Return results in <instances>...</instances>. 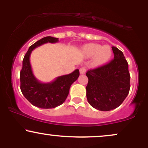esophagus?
Segmentation results:
<instances>
[{
	"mask_svg": "<svg viewBox=\"0 0 148 148\" xmlns=\"http://www.w3.org/2000/svg\"><path fill=\"white\" fill-rule=\"evenodd\" d=\"M79 72H80V74H84L86 72V69L84 67H81L79 69Z\"/></svg>",
	"mask_w": 148,
	"mask_h": 148,
	"instance_id": "34e87169",
	"label": "esophagus"
}]
</instances>
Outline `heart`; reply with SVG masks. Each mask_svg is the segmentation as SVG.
<instances>
[{
    "mask_svg": "<svg viewBox=\"0 0 148 148\" xmlns=\"http://www.w3.org/2000/svg\"><path fill=\"white\" fill-rule=\"evenodd\" d=\"M83 53L86 57H92V65L98 67L103 65L111 59L112 50L109 46H101L98 44H87L83 47Z\"/></svg>",
    "mask_w": 148,
    "mask_h": 148,
    "instance_id": "obj_1",
    "label": "heart"
}]
</instances>
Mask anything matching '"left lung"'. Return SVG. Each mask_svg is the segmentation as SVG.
Returning <instances> with one entry per match:
<instances>
[{
	"label": "left lung",
	"instance_id": "8db88e82",
	"mask_svg": "<svg viewBox=\"0 0 148 148\" xmlns=\"http://www.w3.org/2000/svg\"><path fill=\"white\" fill-rule=\"evenodd\" d=\"M114 58L109 63L86 73V97L93 108L102 111L115 109L123 102L130 89L128 63L123 53L112 47Z\"/></svg>",
	"mask_w": 148,
	"mask_h": 148
}]
</instances>
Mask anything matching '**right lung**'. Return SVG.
I'll list each match as a JSON object with an SVG mask.
<instances>
[{"label":"right lung","mask_w":148,"mask_h":148,"mask_svg":"<svg viewBox=\"0 0 148 148\" xmlns=\"http://www.w3.org/2000/svg\"><path fill=\"white\" fill-rule=\"evenodd\" d=\"M56 43L58 38L45 37L34 43L28 49L23 60L20 72V88L22 94L33 106L41 108H53L63 103L68 96L69 88L79 76V70L58 76L49 83H42L34 76L30 62V54L33 49L46 43Z\"/></svg>","instance_id":"obj_1"}]
</instances>
